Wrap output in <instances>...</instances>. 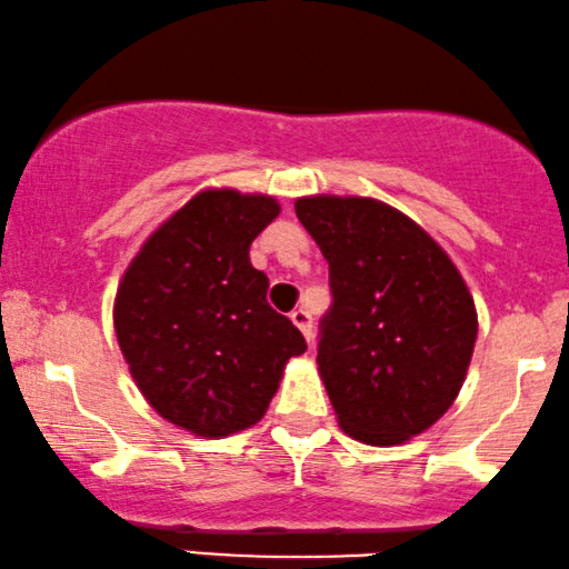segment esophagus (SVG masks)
<instances>
[{
    "mask_svg": "<svg viewBox=\"0 0 569 569\" xmlns=\"http://www.w3.org/2000/svg\"><path fill=\"white\" fill-rule=\"evenodd\" d=\"M290 319H292V325H296L298 330L303 332V338L309 340V343H311V340H313V322H311V313L306 311V309H296V311L290 313Z\"/></svg>",
    "mask_w": 569,
    "mask_h": 569,
    "instance_id": "obj_1",
    "label": "esophagus"
}]
</instances>
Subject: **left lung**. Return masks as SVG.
Segmentation results:
<instances>
[{
  "mask_svg": "<svg viewBox=\"0 0 569 569\" xmlns=\"http://www.w3.org/2000/svg\"><path fill=\"white\" fill-rule=\"evenodd\" d=\"M296 212L330 266L317 365L340 429L376 447L418 437L466 380L469 287L416 220L378 199L303 197Z\"/></svg>",
  "mask_w": 569,
  "mask_h": 569,
  "instance_id": "left-lung-1",
  "label": "left lung"
}]
</instances>
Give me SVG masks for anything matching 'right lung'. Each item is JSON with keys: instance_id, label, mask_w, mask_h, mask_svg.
Masks as SVG:
<instances>
[{"instance_id": "right-lung-1", "label": "right lung", "mask_w": 569, "mask_h": 569, "mask_svg": "<svg viewBox=\"0 0 569 569\" xmlns=\"http://www.w3.org/2000/svg\"><path fill=\"white\" fill-rule=\"evenodd\" d=\"M277 216L263 193H197L119 282L113 330L140 393L197 437L256 426L287 359L306 351L298 327L266 300L269 277L250 263L252 239Z\"/></svg>"}]
</instances>
